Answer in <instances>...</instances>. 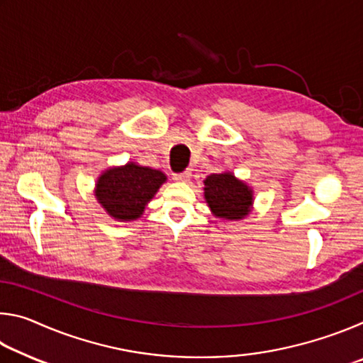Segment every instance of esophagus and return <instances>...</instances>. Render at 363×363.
<instances>
[{"instance_id": "obj_1", "label": "esophagus", "mask_w": 363, "mask_h": 363, "mask_svg": "<svg viewBox=\"0 0 363 363\" xmlns=\"http://www.w3.org/2000/svg\"><path fill=\"white\" fill-rule=\"evenodd\" d=\"M190 176H192V173H190V171H184V173L173 174V179L174 181H179V182H186V181L190 179Z\"/></svg>"}]
</instances>
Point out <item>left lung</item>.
<instances>
[{
    "label": "left lung",
    "instance_id": "obj_1",
    "mask_svg": "<svg viewBox=\"0 0 363 363\" xmlns=\"http://www.w3.org/2000/svg\"><path fill=\"white\" fill-rule=\"evenodd\" d=\"M205 200L216 218L240 220L248 216L253 206V190L225 171L206 177Z\"/></svg>",
    "mask_w": 363,
    "mask_h": 363
}]
</instances>
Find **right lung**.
Instances as JSON below:
<instances>
[{"mask_svg": "<svg viewBox=\"0 0 363 363\" xmlns=\"http://www.w3.org/2000/svg\"><path fill=\"white\" fill-rule=\"evenodd\" d=\"M164 181L167 176L162 171L130 162L104 171L96 184V199L113 219L134 220Z\"/></svg>", "mask_w": 363, "mask_h": 363, "instance_id": "right-lung-1", "label": "right lung"}]
</instances>
